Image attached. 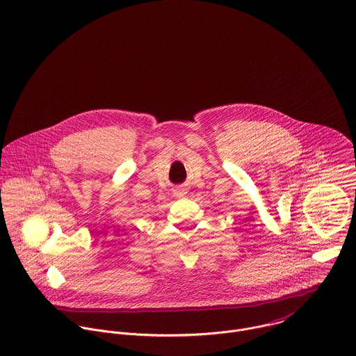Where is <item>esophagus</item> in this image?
<instances>
[{
    "mask_svg": "<svg viewBox=\"0 0 356 356\" xmlns=\"http://www.w3.org/2000/svg\"><path fill=\"white\" fill-rule=\"evenodd\" d=\"M174 193H175V196L182 197V196H185V195H186V189H185V188H182V186H179V188H177V189L174 191Z\"/></svg>",
    "mask_w": 356,
    "mask_h": 356,
    "instance_id": "1",
    "label": "esophagus"
}]
</instances>
